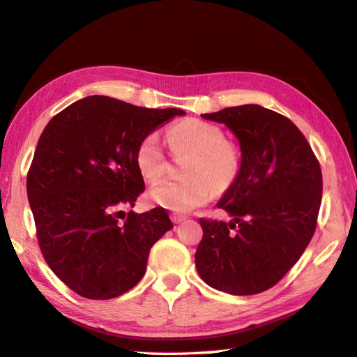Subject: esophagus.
Masks as SVG:
<instances>
[{"label":"esophagus","mask_w":357,"mask_h":357,"mask_svg":"<svg viewBox=\"0 0 357 357\" xmlns=\"http://www.w3.org/2000/svg\"><path fill=\"white\" fill-rule=\"evenodd\" d=\"M170 218H172V222H173V223H175V225H179V223H182V222L185 220V215L173 213V214H170Z\"/></svg>","instance_id":"34e87169"}]
</instances>
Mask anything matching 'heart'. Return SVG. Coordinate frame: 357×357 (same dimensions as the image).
<instances>
[{"label":"heart","instance_id":"1","mask_svg":"<svg viewBox=\"0 0 357 357\" xmlns=\"http://www.w3.org/2000/svg\"><path fill=\"white\" fill-rule=\"evenodd\" d=\"M175 155H190L182 164L184 178L167 179L149 190L151 202L175 213H187L206 204L214 187H229L240 172V153L225 142L220 128L197 119L176 123L167 132ZM135 164L142 176L155 182L166 169V157L157 134H148L135 151Z\"/></svg>","mask_w":357,"mask_h":357}]
</instances>
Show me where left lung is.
Listing matches in <instances>:
<instances>
[{
	"mask_svg": "<svg viewBox=\"0 0 357 357\" xmlns=\"http://www.w3.org/2000/svg\"><path fill=\"white\" fill-rule=\"evenodd\" d=\"M202 117L234 132L241 162L238 176L217 204L232 220L200 218L204 238L196 268L218 291L258 294L285 276L312 238L321 169L298 128L273 109L245 104Z\"/></svg>",
	"mask_w": 357,
	"mask_h": 357,
	"instance_id": "obj_1",
	"label": "left lung"
}]
</instances>
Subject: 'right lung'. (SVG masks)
I'll use <instances>...</instances> for the list:
<instances>
[{"instance_id":"add662e5","label":"right lung","mask_w":357,"mask_h":357,"mask_svg":"<svg viewBox=\"0 0 357 357\" xmlns=\"http://www.w3.org/2000/svg\"><path fill=\"white\" fill-rule=\"evenodd\" d=\"M184 113L93 95L45 126L26 195L45 261L77 294L114 298L144 276L151 248L173 225L164 208L122 211L144 191L135 151L161 123Z\"/></svg>"}]
</instances>
